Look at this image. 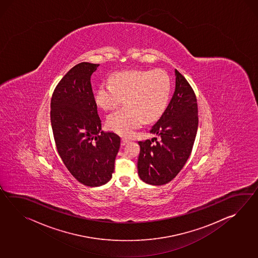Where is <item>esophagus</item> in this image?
Wrapping results in <instances>:
<instances>
[{
  "label": "esophagus",
  "instance_id": "1",
  "mask_svg": "<svg viewBox=\"0 0 258 258\" xmlns=\"http://www.w3.org/2000/svg\"><path fill=\"white\" fill-rule=\"evenodd\" d=\"M127 143H128V141H127L126 139H122V140H121V145H122V146L126 145Z\"/></svg>",
  "mask_w": 258,
  "mask_h": 258
}]
</instances>
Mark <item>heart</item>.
Returning <instances> with one entry per match:
<instances>
[{
    "mask_svg": "<svg viewBox=\"0 0 258 258\" xmlns=\"http://www.w3.org/2000/svg\"><path fill=\"white\" fill-rule=\"evenodd\" d=\"M110 81L98 86L94 100L103 110H113L123 103L126 106L106 117L110 131L131 136L144 121L152 122L166 110L170 80L162 70H127L111 75Z\"/></svg>",
    "mask_w": 258,
    "mask_h": 258,
    "instance_id": "obj_1",
    "label": "heart"
}]
</instances>
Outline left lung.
I'll return each mask as SVG.
<instances>
[{
  "label": "left lung",
  "mask_w": 258,
  "mask_h": 258,
  "mask_svg": "<svg viewBox=\"0 0 258 258\" xmlns=\"http://www.w3.org/2000/svg\"><path fill=\"white\" fill-rule=\"evenodd\" d=\"M198 127L197 100L191 87L175 69V91L150 132L156 138L139 142L138 174L145 183L164 185L183 168L191 153ZM156 141L153 144V140Z\"/></svg>",
  "instance_id": "8db88e82"
}]
</instances>
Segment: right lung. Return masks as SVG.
<instances>
[{
  "mask_svg": "<svg viewBox=\"0 0 258 258\" xmlns=\"http://www.w3.org/2000/svg\"><path fill=\"white\" fill-rule=\"evenodd\" d=\"M99 64L83 62L60 80L51 101V123L58 154L80 183L99 187L115 169L120 138L102 132L91 78Z\"/></svg>",
  "mask_w": 258,
  "mask_h": 258,
  "instance_id": "add662e5",
  "label": "right lung"
}]
</instances>
